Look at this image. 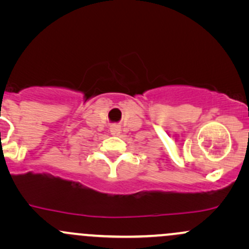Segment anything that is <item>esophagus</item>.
I'll return each instance as SVG.
<instances>
[{"mask_svg":"<svg viewBox=\"0 0 249 249\" xmlns=\"http://www.w3.org/2000/svg\"><path fill=\"white\" fill-rule=\"evenodd\" d=\"M110 132L111 134H113V136H118V134L121 133V126H119V125H112L110 128Z\"/></svg>","mask_w":249,"mask_h":249,"instance_id":"1","label":"esophagus"}]
</instances>
